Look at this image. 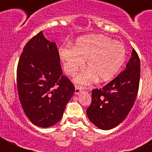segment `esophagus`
<instances>
[{
	"mask_svg": "<svg viewBox=\"0 0 152 152\" xmlns=\"http://www.w3.org/2000/svg\"><path fill=\"white\" fill-rule=\"evenodd\" d=\"M83 90V88H81V87H79V86H76L75 87V94H79L80 92H81V91Z\"/></svg>",
	"mask_w": 152,
	"mask_h": 152,
	"instance_id": "34e87169",
	"label": "esophagus"
}]
</instances>
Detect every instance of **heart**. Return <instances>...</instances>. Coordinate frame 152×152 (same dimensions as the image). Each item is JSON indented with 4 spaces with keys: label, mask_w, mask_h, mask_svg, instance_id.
Instances as JSON below:
<instances>
[{
    "label": "heart",
    "mask_w": 152,
    "mask_h": 152,
    "mask_svg": "<svg viewBox=\"0 0 152 152\" xmlns=\"http://www.w3.org/2000/svg\"><path fill=\"white\" fill-rule=\"evenodd\" d=\"M59 55L64 72L70 76L84 68L87 60L89 68L77 75L75 81L88 85L97 79L100 82L110 80L123 66L126 49L121 42L104 35H86L77 39L74 47H61Z\"/></svg>",
    "instance_id": "obj_1"
}]
</instances>
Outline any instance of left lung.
Here are the masks:
<instances>
[{
  "mask_svg": "<svg viewBox=\"0 0 152 152\" xmlns=\"http://www.w3.org/2000/svg\"><path fill=\"white\" fill-rule=\"evenodd\" d=\"M140 60L132 49L126 69L111 82L92 91V102L87 109L88 119L97 128H115L128 116L139 91Z\"/></svg>",
  "mask_w": 152,
  "mask_h": 152,
  "instance_id": "1",
  "label": "left lung"
}]
</instances>
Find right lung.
<instances>
[{
    "label": "right lung",
    "instance_id": "1",
    "mask_svg": "<svg viewBox=\"0 0 152 152\" xmlns=\"http://www.w3.org/2000/svg\"><path fill=\"white\" fill-rule=\"evenodd\" d=\"M17 77L20 101L29 120L42 128L59 121L75 87L62 75L56 44L45 38L42 32L23 48Z\"/></svg>",
    "mask_w": 152,
    "mask_h": 152
}]
</instances>
